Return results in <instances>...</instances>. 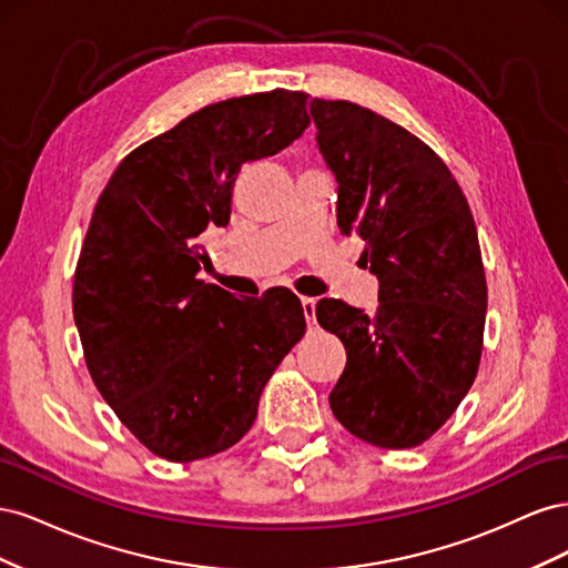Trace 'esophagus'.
I'll return each mask as SVG.
<instances>
[{
	"mask_svg": "<svg viewBox=\"0 0 568 568\" xmlns=\"http://www.w3.org/2000/svg\"><path fill=\"white\" fill-rule=\"evenodd\" d=\"M301 303H303V315H305V322L313 326V324L317 322V320H315V298H303Z\"/></svg>",
	"mask_w": 568,
	"mask_h": 568,
	"instance_id": "34e87169",
	"label": "esophagus"
}]
</instances>
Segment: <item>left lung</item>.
<instances>
[{
	"mask_svg": "<svg viewBox=\"0 0 568 568\" xmlns=\"http://www.w3.org/2000/svg\"><path fill=\"white\" fill-rule=\"evenodd\" d=\"M317 146L338 182L341 232L359 236L379 307L324 298L317 322L346 346L334 417L376 448L422 445L471 388L488 307L469 203L419 136L353 101L313 99Z\"/></svg>",
	"mask_w": 568,
	"mask_h": 568,
	"instance_id": "8db88e82",
	"label": "left lung"
}]
</instances>
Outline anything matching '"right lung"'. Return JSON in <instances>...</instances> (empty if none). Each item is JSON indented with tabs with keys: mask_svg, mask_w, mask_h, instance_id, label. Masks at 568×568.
Instances as JSON below:
<instances>
[{
	"mask_svg": "<svg viewBox=\"0 0 568 568\" xmlns=\"http://www.w3.org/2000/svg\"><path fill=\"white\" fill-rule=\"evenodd\" d=\"M307 94L272 90L205 106L136 146L101 192L73 282L92 382L144 448L194 462L232 448L305 334L288 288L236 298L196 280L244 163L311 125Z\"/></svg>",
	"mask_w": 568,
	"mask_h": 568,
	"instance_id": "right-lung-1",
	"label": "right lung"
}]
</instances>
